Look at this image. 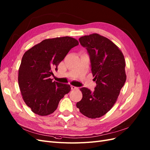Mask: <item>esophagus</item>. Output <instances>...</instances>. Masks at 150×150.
<instances>
[{
	"label": "esophagus",
	"mask_w": 150,
	"mask_h": 150,
	"mask_svg": "<svg viewBox=\"0 0 150 150\" xmlns=\"http://www.w3.org/2000/svg\"><path fill=\"white\" fill-rule=\"evenodd\" d=\"M71 90H76V89H78V87H76L74 86V85H71Z\"/></svg>",
	"instance_id": "34e87169"
}]
</instances>
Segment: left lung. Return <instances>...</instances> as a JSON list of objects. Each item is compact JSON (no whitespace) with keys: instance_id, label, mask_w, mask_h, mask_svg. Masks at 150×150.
I'll return each instance as SVG.
<instances>
[{"instance_id":"1","label":"left lung","mask_w":150,"mask_h":150,"mask_svg":"<svg viewBox=\"0 0 150 150\" xmlns=\"http://www.w3.org/2000/svg\"><path fill=\"white\" fill-rule=\"evenodd\" d=\"M79 41L90 55L97 86L93 92L81 88L82 99L76 105L85 116L100 117L112 109L126 82L125 57L117 46L99 34L80 37Z\"/></svg>"}]
</instances>
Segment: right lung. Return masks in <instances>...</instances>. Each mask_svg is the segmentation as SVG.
I'll return each mask as SVG.
<instances>
[{
    "mask_svg": "<svg viewBox=\"0 0 150 150\" xmlns=\"http://www.w3.org/2000/svg\"><path fill=\"white\" fill-rule=\"evenodd\" d=\"M79 41L64 36L42 41L24 54L18 73L23 99L32 112L45 116L54 112L59 102L71 91L69 85L53 82L50 76Z\"/></svg>",
    "mask_w": 150,
    "mask_h": 150,
    "instance_id": "obj_1",
    "label": "right lung"
}]
</instances>
